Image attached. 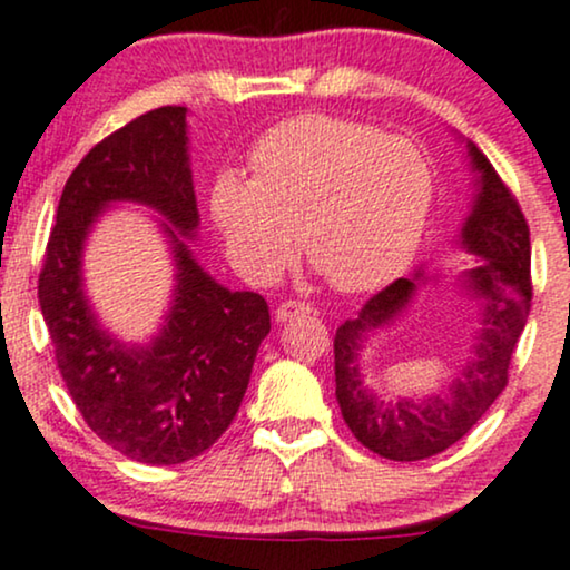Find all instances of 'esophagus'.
<instances>
[{
  "label": "esophagus",
  "instance_id": "obj_1",
  "mask_svg": "<svg viewBox=\"0 0 570 570\" xmlns=\"http://www.w3.org/2000/svg\"><path fill=\"white\" fill-rule=\"evenodd\" d=\"M311 311H313L311 305L297 303V299H286V303H281L276 307V318L278 321H292V318H297V315H307Z\"/></svg>",
  "mask_w": 570,
  "mask_h": 570
}]
</instances>
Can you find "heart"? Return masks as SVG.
I'll list each match as a JSON object with an SVG mask.
<instances>
[{"label": "heart", "mask_w": 570, "mask_h": 570, "mask_svg": "<svg viewBox=\"0 0 570 570\" xmlns=\"http://www.w3.org/2000/svg\"><path fill=\"white\" fill-rule=\"evenodd\" d=\"M255 180L223 173L212 217L230 265L273 284L297 255L337 292H372L411 263L435 198L428 156L406 137L311 114L271 129L252 148Z\"/></svg>", "instance_id": "obj_1"}]
</instances>
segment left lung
Returning a JSON list of instances; mask_svg holds the SVG:
<instances>
[{"label":"left lung","instance_id":"left-lung-1","mask_svg":"<svg viewBox=\"0 0 570 570\" xmlns=\"http://www.w3.org/2000/svg\"><path fill=\"white\" fill-rule=\"evenodd\" d=\"M468 156L472 173H478V194L462 223L459 244L478 257V265L464 273L462 286L470 297L483 303V326L462 376H456L445 393L422 401H382L363 385V345L406 311L424 281L422 271L374 294L334 337V380L342 420L368 451L393 462L435 456L470 433L507 387L512 353L531 311V238L523 212L478 146L468 142Z\"/></svg>","mask_w":570,"mask_h":570}]
</instances>
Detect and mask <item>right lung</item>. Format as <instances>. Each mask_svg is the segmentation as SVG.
Returning a JSON list of instances; mask_svg holds the SVG:
<instances>
[{
	"label": "right lung",
	"instance_id": "right-lung-1",
	"mask_svg": "<svg viewBox=\"0 0 570 570\" xmlns=\"http://www.w3.org/2000/svg\"><path fill=\"white\" fill-rule=\"evenodd\" d=\"M185 116L183 106L156 108L89 150L60 196L39 273L55 361L79 414L102 443L146 464L188 462L228 430L271 332L265 299L225 289L188 246L198 209ZM116 200L159 210L176 257L174 303L148 346L108 335L83 294V242Z\"/></svg>",
	"mask_w": 570,
	"mask_h": 570
}]
</instances>
